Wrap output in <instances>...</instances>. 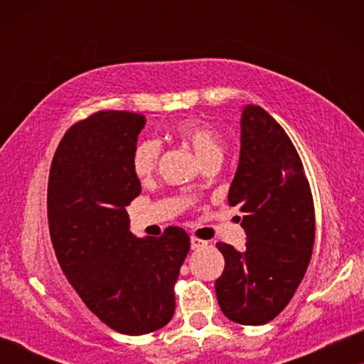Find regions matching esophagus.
Masks as SVG:
<instances>
[{"instance_id":"esophagus-1","label":"esophagus","mask_w":364,"mask_h":364,"mask_svg":"<svg viewBox=\"0 0 364 364\" xmlns=\"http://www.w3.org/2000/svg\"><path fill=\"white\" fill-rule=\"evenodd\" d=\"M191 247H192V250H200V248H205L207 247V242L202 240V238L192 237L191 238Z\"/></svg>"}]
</instances>
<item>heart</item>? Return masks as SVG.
I'll use <instances>...</instances> for the list:
<instances>
[{"label":"heart","instance_id":"b5f03b06","mask_svg":"<svg viewBox=\"0 0 364 364\" xmlns=\"http://www.w3.org/2000/svg\"><path fill=\"white\" fill-rule=\"evenodd\" d=\"M171 136L192 147L203 164L218 161L222 157V137L212 124L198 117H187L177 121L171 127ZM161 142L157 139H142L132 151L131 166L137 178L151 177L161 159Z\"/></svg>","mask_w":364,"mask_h":364}]
</instances>
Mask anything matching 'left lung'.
<instances>
[{
    "label": "left lung",
    "mask_w": 364,
    "mask_h": 364,
    "mask_svg": "<svg viewBox=\"0 0 364 364\" xmlns=\"http://www.w3.org/2000/svg\"><path fill=\"white\" fill-rule=\"evenodd\" d=\"M228 203L243 212L245 250L217 243L225 258L217 300L228 320L265 325L295 295L315 243V205L301 159L283 127L260 106L242 112L240 162Z\"/></svg>",
    "instance_id": "1"
}]
</instances>
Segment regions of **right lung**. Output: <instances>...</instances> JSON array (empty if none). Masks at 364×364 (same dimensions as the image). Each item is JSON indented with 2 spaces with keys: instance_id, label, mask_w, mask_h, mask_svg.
I'll return each instance as SVG.
<instances>
[{
  "instance_id": "add662e5",
  "label": "right lung",
  "mask_w": 364,
  "mask_h": 364,
  "mask_svg": "<svg viewBox=\"0 0 364 364\" xmlns=\"http://www.w3.org/2000/svg\"><path fill=\"white\" fill-rule=\"evenodd\" d=\"M146 117L97 111L73 124L54 152L48 222L54 253L77 295L122 335L161 330L176 311V285L191 237L167 227L136 238L126 207L141 193L131 157Z\"/></svg>"
}]
</instances>
